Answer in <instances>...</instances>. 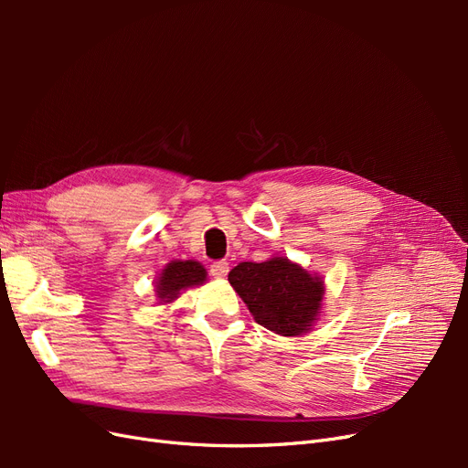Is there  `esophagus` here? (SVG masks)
<instances>
[{"mask_svg": "<svg viewBox=\"0 0 468 468\" xmlns=\"http://www.w3.org/2000/svg\"><path fill=\"white\" fill-rule=\"evenodd\" d=\"M229 261H215L210 265V275L217 277V279H222L229 275Z\"/></svg>", "mask_w": 468, "mask_h": 468, "instance_id": "34e87169", "label": "esophagus"}]
</instances>
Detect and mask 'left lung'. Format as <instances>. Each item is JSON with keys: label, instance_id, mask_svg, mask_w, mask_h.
Returning <instances> with one entry per match:
<instances>
[{"label": "left lung", "instance_id": "1", "mask_svg": "<svg viewBox=\"0 0 468 468\" xmlns=\"http://www.w3.org/2000/svg\"><path fill=\"white\" fill-rule=\"evenodd\" d=\"M256 322L279 335H301L320 316L324 281L287 258L242 261L229 273Z\"/></svg>", "mask_w": 468, "mask_h": 468}]
</instances>
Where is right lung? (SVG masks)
Returning <instances> with one entry per match:
<instances>
[{
    "mask_svg": "<svg viewBox=\"0 0 468 468\" xmlns=\"http://www.w3.org/2000/svg\"><path fill=\"white\" fill-rule=\"evenodd\" d=\"M207 281V269L193 260H176L167 263L155 279V294L160 303H174L181 291L189 287H199Z\"/></svg>",
    "mask_w": 468,
    "mask_h": 468,
    "instance_id": "1",
    "label": "right lung"
}]
</instances>
